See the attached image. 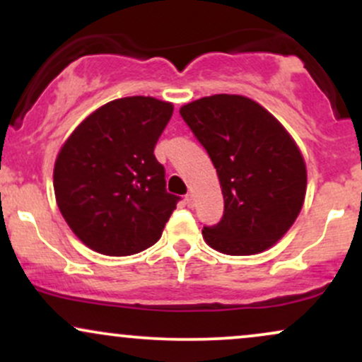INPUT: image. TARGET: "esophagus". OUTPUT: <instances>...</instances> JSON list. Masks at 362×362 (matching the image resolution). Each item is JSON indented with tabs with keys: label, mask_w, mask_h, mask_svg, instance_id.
Listing matches in <instances>:
<instances>
[{
	"label": "esophagus",
	"mask_w": 362,
	"mask_h": 362,
	"mask_svg": "<svg viewBox=\"0 0 362 362\" xmlns=\"http://www.w3.org/2000/svg\"><path fill=\"white\" fill-rule=\"evenodd\" d=\"M185 204L189 207H194V194L189 192L185 195Z\"/></svg>",
	"instance_id": "34e87169"
}]
</instances>
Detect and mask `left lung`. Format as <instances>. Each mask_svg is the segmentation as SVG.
I'll return each mask as SVG.
<instances>
[{"mask_svg": "<svg viewBox=\"0 0 362 362\" xmlns=\"http://www.w3.org/2000/svg\"><path fill=\"white\" fill-rule=\"evenodd\" d=\"M180 115L206 148L223 190V218L204 226L206 243L226 255L271 248L296 221L306 194V165L289 132L242 95L199 98Z\"/></svg>", "mask_w": 362, "mask_h": 362, "instance_id": "8db88e82", "label": "left lung"}]
</instances>
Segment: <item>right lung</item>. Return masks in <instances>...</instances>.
Instances as JSON below:
<instances>
[{"label": "right lung", "instance_id": "1", "mask_svg": "<svg viewBox=\"0 0 362 362\" xmlns=\"http://www.w3.org/2000/svg\"><path fill=\"white\" fill-rule=\"evenodd\" d=\"M173 105L126 97L90 114L62 144L54 192L73 233L91 250L134 255L160 240L177 195L155 156Z\"/></svg>", "mask_w": 362, "mask_h": 362}]
</instances>
